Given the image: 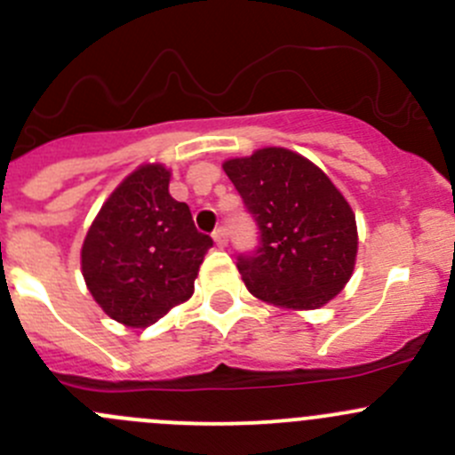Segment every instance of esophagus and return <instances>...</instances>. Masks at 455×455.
<instances>
[{
	"label": "esophagus",
	"mask_w": 455,
	"mask_h": 455,
	"mask_svg": "<svg viewBox=\"0 0 455 455\" xmlns=\"http://www.w3.org/2000/svg\"><path fill=\"white\" fill-rule=\"evenodd\" d=\"M213 240H215V244L220 246V249H224V246L228 244V233H227V228H224V227H218V228H215Z\"/></svg>",
	"instance_id": "1"
}]
</instances>
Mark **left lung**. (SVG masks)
<instances>
[{
    "label": "left lung",
    "instance_id": "1",
    "mask_svg": "<svg viewBox=\"0 0 455 455\" xmlns=\"http://www.w3.org/2000/svg\"><path fill=\"white\" fill-rule=\"evenodd\" d=\"M259 227V249L237 257L257 299L315 310L337 297L356 264L355 211L328 176L283 147L222 164Z\"/></svg>",
    "mask_w": 455,
    "mask_h": 455
}]
</instances>
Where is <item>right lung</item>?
Masks as SVG:
<instances>
[{"instance_id":"right-lung-1","label":"right lung","mask_w":455,"mask_h":455,"mask_svg":"<svg viewBox=\"0 0 455 455\" xmlns=\"http://www.w3.org/2000/svg\"><path fill=\"white\" fill-rule=\"evenodd\" d=\"M172 172L140 164L100 206L81 249V273L105 315L147 328L194 295L213 240L169 194Z\"/></svg>"}]
</instances>
